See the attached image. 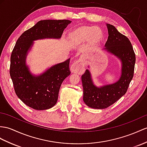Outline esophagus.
Returning a JSON list of instances; mask_svg holds the SVG:
<instances>
[{
	"instance_id": "esophagus-1",
	"label": "esophagus",
	"mask_w": 147,
	"mask_h": 147,
	"mask_svg": "<svg viewBox=\"0 0 147 147\" xmlns=\"http://www.w3.org/2000/svg\"><path fill=\"white\" fill-rule=\"evenodd\" d=\"M84 60L82 58L78 59L70 67V70L72 73L82 74L84 71Z\"/></svg>"
}]
</instances>
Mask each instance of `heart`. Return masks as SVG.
<instances>
[{
  "label": "heart",
  "mask_w": 147,
  "mask_h": 147,
  "mask_svg": "<svg viewBox=\"0 0 147 147\" xmlns=\"http://www.w3.org/2000/svg\"><path fill=\"white\" fill-rule=\"evenodd\" d=\"M76 35L80 41H87L91 38L92 42L98 43L102 40L103 34L98 28L84 27L76 32Z\"/></svg>",
  "instance_id": "heart-1"
}]
</instances>
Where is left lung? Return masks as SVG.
<instances>
[{
	"instance_id": "obj_1",
	"label": "left lung",
	"mask_w": 147,
	"mask_h": 147,
	"mask_svg": "<svg viewBox=\"0 0 147 147\" xmlns=\"http://www.w3.org/2000/svg\"><path fill=\"white\" fill-rule=\"evenodd\" d=\"M106 25L109 37L103 50L120 60L121 75L117 82L100 87L94 84L88 69L82 75L84 102L88 107L95 109H106L124 95L134 73L135 54L129 39L120 33L112 25Z\"/></svg>"
}]
</instances>
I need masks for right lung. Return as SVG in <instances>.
Returning <instances> with one entry per match:
<instances>
[{
  "label": "right lung",
  "mask_w": 147,
  "mask_h": 147,
  "mask_svg": "<svg viewBox=\"0 0 147 147\" xmlns=\"http://www.w3.org/2000/svg\"><path fill=\"white\" fill-rule=\"evenodd\" d=\"M71 22L69 20H40L17 40L10 57V76L16 95L32 109L44 110L56 104L60 86L70 74V59L37 76L32 74L26 63L28 53L35 40L61 38L64 29Z\"/></svg>",
  "instance_id": "obj_1"
}]
</instances>
